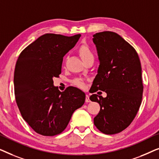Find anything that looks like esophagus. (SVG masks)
<instances>
[{"instance_id": "1", "label": "esophagus", "mask_w": 159, "mask_h": 159, "mask_svg": "<svg viewBox=\"0 0 159 159\" xmlns=\"http://www.w3.org/2000/svg\"><path fill=\"white\" fill-rule=\"evenodd\" d=\"M85 102H87V103H89V102H90V97H89V95H86V98H85Z\"/></svg>"}]
</instances>
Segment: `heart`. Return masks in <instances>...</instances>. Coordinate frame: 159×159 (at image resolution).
Listing matches in <instances>:
<instances>
[{"label":"heart","instance_id":"b5f03b06","mask_svg":"<svg viewBox=\"0 0 159 159\" xmlns=\"http://www.w3.org/2000/svg\"><path fill=\"white\" fill-rule=\"evenodd\" d=\"M78 53L84 63L90 59H94V55L87 44H82L78 49ZM72 83L80 88H84L85 86L84 80L82 78H76L72 81Z\"/></svg>","mask_w":159,"mask_h":159}]
</instances>
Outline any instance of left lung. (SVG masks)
Instances as JSON below:
<instances>
[{
    "label": "left lung",
    "instance_id": "obj_1",
    "mask_svg": "<svg viewBox=\"0 0 159 159\" xmlns=\"http://www.w3.org/2000/svg\"><path fill=\"white\" fill-rule=\"evenodd\" d=\"M93 40L100 65L91 93L99 90L107 94L106 98L97 94L90 97L101 106L94 125L104 134H116L132 123L141 105L143 84L140 61L135 49L115 32H98Z\"/></svg>",
    "mask_w": 159,
    "mask_h": 159
}]
</instances>
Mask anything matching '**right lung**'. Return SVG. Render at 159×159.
<instances>
[{
	"instance_id": "1",
	"label": "right lung",
	"mask_w": 159,
	"mask_h": 159,
	"mask_svg": "<svg viewBox=\"0 0 159 159\" xmlns=\"http://www.w3.org/2000/svg\"><path fill=\"white\" fill-rule=\"evenodd\" d=\"M81 34L52 33L38 38L21 51L14 70L16 102L21 116L37 133L54 136L64 131L85 94L75 87L61 92L53 77L61 73L63 58Z\"/></svg>"
}]
</instances>
